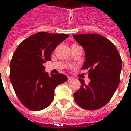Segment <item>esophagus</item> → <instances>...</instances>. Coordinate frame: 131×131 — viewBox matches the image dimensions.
<instances>
[{"mask_svg":"<svg viewBox=\"0 0 131 131\" xmlns=\"http://www.w3.org/2000/svg\"><path fill=\"white\" fill-rule=\"evenodd\" d=\"M72 79H73V78H71V77H67V80H68V81H71V80Z\"/></svg>","mask_w":131,"mask_h":131,"instance_id":"1","label":"esophagus"}]
</instances>
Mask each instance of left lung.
Returning <instances> with one entry per match:
<instances>
[{"label": "left lung", "instance_id": "obj_1", "mask_svg": "<svg viewBox=\"0 0 131 131\" xmlns=\"http://www.w3.org/2000/svg\"><path fill=\"white\" fill-rule=\"evenodd\" d=\"M74 39L85 52L82 69H88L90 83L79 79L81 88L74 94L77 104L88 110H98L108 103L120 82L121 58L116 46L97 34H76Z\"/></svg>", "mask_w": 131, "mask_h": 131}]
</instances>
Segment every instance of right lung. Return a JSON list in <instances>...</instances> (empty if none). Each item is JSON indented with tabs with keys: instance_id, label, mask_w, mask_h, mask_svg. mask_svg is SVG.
Wrapping results in <instances>:
<instances>
[{
	"instance_id": "right-lung-1",
	"label": "right lung",
	"mask_w": 131,
	"mask_h": 131,
	"mask_svg": "<svg viewBox=\"0 0 131 131\" xmlns=\"http://www.w3.org/2000/svg\"><path fill=\"white\" fill-rule=\"evenodd\" d=\"M69 37L67 34L38 32L23 40L11 60L10 79L21 104L32 111L48 107L54 99V88L65 82L64 74L44 71L43 63L50 61V55L60 43Z\"/></svg>"
}]
</instances>
